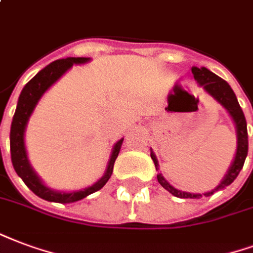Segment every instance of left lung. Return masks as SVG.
Returning a JSON list of instances; mask_svg holds the SVG:
<instances>
[{
  "instance_id": "obj_1",
  "label": "left lung",
  "mask_w": 253,
  "mask_h": 253,
  "mask_svg": "<svg viewBox=\"0 0 253 253\" xmlns=\"http://www.w3.org/2000/svg\"><path fill=\"white\" fill-rule=\"evenodd\" d=\"M192 74H193L194 79L197 80V83L203 87L205 91H207L211 96L216 99L217 102L221 104L222 107L225 108L228 114L231 115V118L233 119V123L236 126V135H237V149H236V155H235V160L232 162L231 168L228 169V173L225 174V177L222 178V181L218 184L217 188H214L211 192H207V193H188V192H182V190H178L174 186L166 181L164 178V175L161 173L157 174V179L158 182L162 185V188H165L169 193H171L175 197L179 198H200L205 196V197H209L212 196L213 193H216L218 190L226 188L228 185H231L236 177L240 173V170L243 169L244 166V161L247 158V154H248V131H247V121L246 117H244V112L241 110L240 104L237 102V98L233 89L231 88V85L226 83L225 80L218 78L216 74L211 72L209 69L205 68V67H201V68H197V67H193L192 68ZM151 160L154 162L155 169L160 170V165H158V160L157 157L151 150L150 153Z\"/></svg>"
}]
</instances>
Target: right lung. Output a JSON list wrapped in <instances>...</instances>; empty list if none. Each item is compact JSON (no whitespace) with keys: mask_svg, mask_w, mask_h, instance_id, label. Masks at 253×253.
<instances>
[{"mask_svg":"<svg viewBox=\"0 0 253 253\" xmlns=\"http://www.w3.org/2000/svg\"><path fill=\"white\" fill-rule=\"evenodd\" d=\"M89 60H91L89 57H67V59L52 61L50 64L46 65L45 68L41 69L40 72L33 79L29 80L25 84V87L22 88L20 98H18V103H17L16 112L13 117L12 127H10V155H12L13 168L16 170V173L18 174V177H21L22 181L25 182V185L31 189L33 193L42 200L50 201V203H75V201L83 200L84 197H87L89 194L100 190L111 177L114 164H115V160L118 158L122 143H123V138L115 143L110 161H108L106 173L98 182H95L88 188L68 192V193L67 192H57V190H53V189L45 186L29 164L27 149H25V141H24V134H25L28 121H29L32 112L36 107V104L39 103L41 96L45 93L46 89L49 88L52 84L56 83L72 65L84 64Z\"/></svg>","mask_w":253,"mask_h":253,"instance_id":"add662e5","label":"right lung"}]
</instances>
